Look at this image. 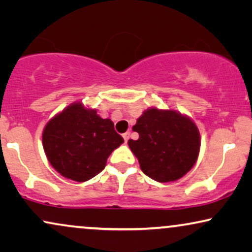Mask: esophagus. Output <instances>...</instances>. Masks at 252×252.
<instances>
[{
	"label": "esophagus",
	"instance_id": "obj_1",
	"mask_svg": "<svg viewBox=\"0 0 252 252\" xmlns=\"http://www.w3.org/2000/svg\"><path fill=\"white\" fill-rule=\"evenodd\" d=\"M123 138H124V140H126V143L128 142L130 138V131H126V133H123Z\"/></svg>",
	"mask_w": 252,
	"mask_h": 252
}]
</instances>
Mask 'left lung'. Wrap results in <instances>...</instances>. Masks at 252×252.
<instances>
[{"label": "left lung", "mask_w": 252, "mask_h": 252, "mask_svg": "<svg viewBox=\"0 0 252 252\" xmlns=\"http://www.w3.org/2000/svg\"><path fill=\"white\" fill-rule=\"evenodd\" d=\"M137 140L129 147L143 173L157 182H173L186 175L198 159L200 135L190 117L176 110L149 108L132 126Z\"/></svg>", "instance_id": "obj_1"}]
</instances>
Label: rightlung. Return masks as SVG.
<instances>
[{"mask_svg": "<svg viewBox=\"0 0 252 252\" xmlns=\"http://www.w3.org/2000/svg\"><path fill=\"white\" fill-rule=\"evenodd\" d=\"M124 139L109 119L75 102L46 124L42 145L53 168L76 182H85L105 168L107 159Z\"/></svg>", "mask_w": 252, "mask_h": 252, "instance_id": "right-lung-1", "label": "right lung"}]
</instances>
